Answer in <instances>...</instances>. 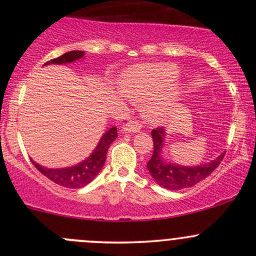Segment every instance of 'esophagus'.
Segmentation results:
<instances>
[{"label": "esophagus", "mask_w": 256, "mask_h": 256, "mask_svg": "<svg viewBox=\"0 0 256 256\" xmlns=\"http://www.w3.org/2000/svg\"><path fill=\"white\" fill-rule=\"evenodd\" d=\"M140 128L142 126H140L137 120H130V122L122 126V131L125 132V134H134V132L140 131Z\"/></svg>", "instance_id": "obj_1"}]
</instances>
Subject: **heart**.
<instances>
[{
    "mask_svg": "<svg viewBox=\"0 0 256 256\" xmlns=\"http://www.w3.org/2000/svg\"><path fill=\"white\" fill-rule=\"evenodd\" d=\"M179 74L178 67L168 62L134 66L122 76V91L134 101H146V116L154 122L168 118L183 95V88L173 83Z\"/></svg>",
    "mask_w": 256,
    "mask_h": 256,
    "instance_id": "1",
    "label": "heart"
}]
</instances>
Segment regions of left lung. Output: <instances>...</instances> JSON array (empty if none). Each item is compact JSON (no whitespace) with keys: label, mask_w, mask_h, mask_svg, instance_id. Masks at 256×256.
I'll use <instances>...</instances> for the list:
<instances>
[{"label":"left lung","mask_w":256,"mask_h":256,"mask_svg":"<svg viewBox=\"0 0 256 256\" xmlns=\"http://www.w3.org/2000/svg\"><path fill=\"white\" fill-rule=\"evenodd\" d=\"M166 132L164 128H156L152 131V142H154V152L152 156L146 164L148 171L150 172L154 180L165 188L167 190H180L185 188L194 186L198 182L204 180L206 177L212 173L222 160L224 158V154L219 155L208 164H204L200 166H179L176 164L166 162L162 158V146L165 143Z\"/></svg>","instance_id":"8db88e82"}]
</instances>
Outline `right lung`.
I'll return each instance as SVG.
<instances>
[{"instance_id":"add662e5","label":"right lung","mask_w":256,"mask_h":256,"mask_svg":"<svg viewBox=\"0 0 256 256\" xmlns=\"http://www.w3.org/2000/svg\"><path fill=\"white\" fill-rule=\"evenodd\" d=\"M83 56L84 52L73 50L64 52V55L56 58H52L50 61H46L44 64H70L76 60H79ZM116 136H118L116 128L113 126L107 132H104V136L100 140L98 146L92 152V154L76 166L66 167V168H46V167L38 165L34 160H31V162L43 176H46V178H49L58 185L68 188V189H79V188H83L89 184L90 182H92L96 176L98 174V172L101 171L104 165L108 148H110L112 142L116 140Z\"/></svg>"}]
</instances>
